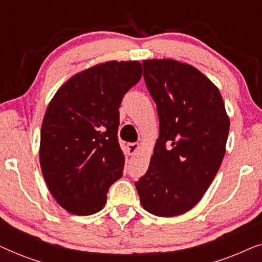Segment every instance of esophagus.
<instances>
[{
	"label": "esophagus",
	"instance_id": "1",
	"mask_svg": "<svg viewBox=\"0 0 262 262\" xmlns=\"http://www.w3.org/2000/svg\"><path fill=\"white\" fill-rule=\"evenodd\" d=\"M139 148L138 143H128L127 144V152L128 155H135L137 152V150Z\"/></svg>",
	"mask_w": 262,
	"mask_h": 262
}]
</instances>
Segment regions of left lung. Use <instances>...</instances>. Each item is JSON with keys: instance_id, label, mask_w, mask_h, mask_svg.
<instances>
[{"instance_id": "left-lung-1", "label": "left lung", "mask_w": 262, "mask_h": 262, "mask_svg": "<svg viewBox=\"0 0 262 262\" xmlns=\"http://www.w3.org/2000/svg\"><path fill=\"white\" fill-rule=\"evenodd\" d=\"M143 68L160 136L148 170L135 185L148 212L179 216L199 203L216 177L230 120L218 88L194 67L150 59Z\"/></svg>"}]
</instances>
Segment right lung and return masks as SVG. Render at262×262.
Here are the masks:
<instances>
[{"instance_id": "obj_1", "label": "right lung", "mask_w": 262, "mask_h": 262, "mask_svg": "<svg viewBox=\"0 0 262 262\" xmlns=\"http://www.w3.org/2000/svg\"><path fill=\"white\" fill-rule=\"evenodd\" d=\"M141 77V63L106 62L71 77L49 103L39 159L49 191L68 212H99L123 175L119 107Z\"/></svg>"}]
</instances>
